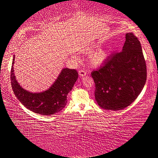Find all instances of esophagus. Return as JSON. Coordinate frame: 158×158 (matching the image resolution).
<instances>
[{"mask_svg":"<svg viewBox=\"0 0 158 158\" xmlns=\"http://www.w3.org/2000/svg\"><path fill=\"white\" fill-rule=\"evenodd\" d=\"M79 75L80 77H84L86 75V72L85 70H83V69H81V70L79 71Z\"/></svg>","mask_w":158,"mask_h":158,"instance_id":"1","label":"esophagus"}]
</instances>
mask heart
Listing matches in <instances>:
<instances>
[{
    "label": "heart",
    "mask_w": 158,
    "mask_h": 158,
    "mask_svg": "<svg viewBox=\"0 0 158 158\" xmlns=\"http://www.w3.org/2000/svg\"><path fill=\"white\" fill-rule=\"evenodd\" d=\"M95 46L86 47L82 49V52L84 53H89L94 50ZM109 53L106 49L100 48L95 50L90 53L89 57V65L93 68H98L105 62L109 57Z\"/></svg>",
    "instance_id": "1"
}]
</instances>
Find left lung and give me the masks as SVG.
Here are the masks:
<instances>
[{
	"label": "left lung",
	"instance_id": "1",
	"mask_svg": "<svg viewBox=\"0 0 158 158\" xmlns=\"http://www.w3.org/2000/svg\"><path fill=\"white\" fill-rule=\"evenodd\" d=\"M91 76L95 84V100L101 108L117 111L130 105L143 89L147 77L137 37L132 33H126L121 52L111 54Z\"/></svg>",
	"mask_w": 158,
	"mask_h": 158
}]
</instances>
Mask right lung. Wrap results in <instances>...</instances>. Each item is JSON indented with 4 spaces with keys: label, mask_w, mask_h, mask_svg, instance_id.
Masks as SVG:
<instances>
[{
    "label": "right lung",
    "mask_w": 158,
    "mask_h": 158,
    "mask_svg": "<svg viewBox=\"0 0 158 158\" xmlns=\"http://www.w3.org/2000/svg\"><path fill=\"white\" fill-rule=\"evenodd\" d=\"M15 58L14 55L10 79L13 91L20 102L30 111L41 115L49 116L62 110L67 104V95L78 79L77 70L63 68L49 89L32 93L23 89L16 79L13 68Z\"/></svg>",
    "instance_id": "1"
}]
</instances>
